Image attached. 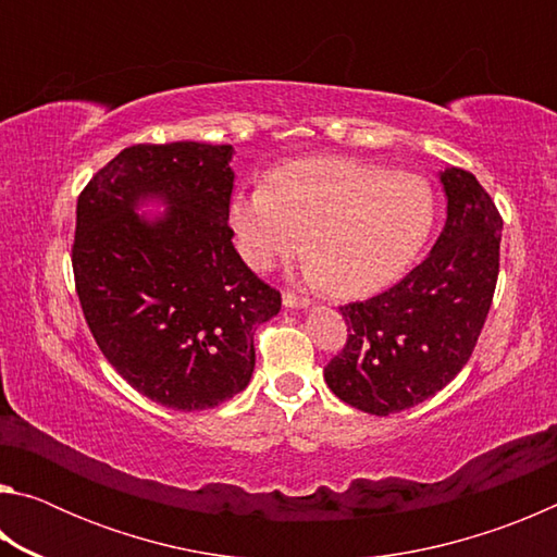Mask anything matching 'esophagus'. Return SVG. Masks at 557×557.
Masks as SVG:
<instances>
[{
  "label": "esophagus",
  "mask_w": 557,
  "mask_h": 557,
  "mask_svg": "<svg viewBox=\"0 0 557 557\" xmlns=\"http://www.w3.org/2000/svg\"><path fill=\"white\" fill-rule=\"evenodd\" d=\"M282 305L285 307H289V309H297V307H307L309 305V299L307 297H299L297 292H285V295H282Z\"/></svg>",
  "instance_id": "esophagus-1"
}]
</instances>
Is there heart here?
I'll return each mask as SVG.
<instances>
[{
  "instance_id": "1",
  "label": "heart",
  "mask_w": 557,
  "mask_h": 557,
  "mask_svg": "<svg viewBox=\"0 0 557 557\" xmlns=\"http://www.w3.org/2000/svg\"><path fill=\"white\" fill-rule=\"evenodd\" d=\"M228 215L250 268L295 258L307 235V277L354 297L385 287L418 258L435 225V194L418 174L309 157L235 194Z\"/></svg>"
}]
</instances>
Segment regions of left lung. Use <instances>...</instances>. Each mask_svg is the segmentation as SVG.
<instances>
[{
    "label": "left lung",
    "mask_w": 557,
    "mask_h": 557,
    "mask_svg": "<svg viewBox=\"0 0 557 557\" xmlns=\"http://www.w3.org/2000/svg\"><path fill=\"white\" fill-rule=\"evenodd\" d=\"M447 223L430 256L398 285L338 307L346 344L324 369L336 398L391 414L445 388L465 369L492 309L502 213L474 174H440Z\"/></svg>",
    "instance_id": "obj_1"
}]
</instances>
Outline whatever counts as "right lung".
<instances>
[{
	"mask_svg": "<svg viewBox=\"0 0 557 557\" xmlns=\"http://www.w3.org/2000/svg\"><path fill=\"white\" fill-rule=\"evenodd\" d=\"M231 145H132L78 196L75 292L102 356L172 410L215 408L250 383L256 329L282 307L233 248ZM162 195L145 222L134 206Z\"/></svg>",
	"mask_w": 557,
	"mask_h": 557,
	"instance_id": "obj_1",
	"label": "right lung"
}]
</instances>
